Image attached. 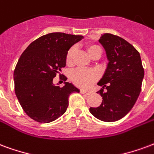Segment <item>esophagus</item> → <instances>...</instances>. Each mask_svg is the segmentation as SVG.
<instances>
[{"label":"esophagus","mask_w":154,"mask_h":154,"mask_svg":"<svg viewBox=\"0 0 154 154\" xmlns=\"http://www.w3.org/2000/svg\"><path fill=\"white\" fill-rule=\"evenodd\" d=\"M79 92H80V94H85V95H88V94H90V93H89L88 91L84 90V89H80V91H79Z\"/></svg>","instance_id":"obj_1"}]
</instances>
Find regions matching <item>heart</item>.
<instances>
[{"instance_id": "b5f03b06", "label": "heart", "mask_w": 154, "mask_h": 154, "mask_svg": "<svg viewBox=\"0 0 154 154\" xmlns=\"http://www.w3.org/2000/svg\"><path fill=\"white\" fill-rule=\"evenodd\" d=\"M87 51L89 54V56H92L93 54L97 51H101L99 47L97 45L89 44L86 47ZM75 54V48L72 47L67 51L66 56V63L68 66H70L72 64L73 57ZM98 73L95 69H75L70 74V80L73 84L79 88H90L98 79Z\"/></svg>"}]
</instances>
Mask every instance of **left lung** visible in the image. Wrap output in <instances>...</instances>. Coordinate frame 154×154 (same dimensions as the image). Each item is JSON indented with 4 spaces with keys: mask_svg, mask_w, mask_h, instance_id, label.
Segmentation results:
<instances>
[{
    "mask_svg": "<svg viewBox=\"0 0 154 154\" xmlns=\"http://www.w3.org/2000/svg\"><path fill=\"white\" fill-rule=\"evenodd\" d=\"M99 42L105 48L109 63L97 85L103 97L99 106L89 112L103 122H112L124 117L134 106L141 91L144 70L140 52L121 37L103 33Z\"/></svg>",
    "mask_w": 154,
    "mask_h": 154,
    "instance_id": "1",
    "label": "left lung"
}]
</instances>
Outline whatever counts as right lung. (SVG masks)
Listing matches in <instances>:
<instances>
[{
  "mask_svg": "<svg viewBox=\"0 0 154 154\" xmlns=\"http://www.w3.org/2000/svg\"><path fill=\"white\" fill-rule=\"evenodd\" d=\"M82 38L81 35L51 32L31 42L20 56L14 71V92L30 118L40 123L53 122L66 112L69 95L79 92L71 83L60 87L52 81L66 66L68 50Z\"/></svg>",
  "mask_w": 154,
  "mask_h": 154,
  "instance_id": "1",
  "label": "right lung"
}]
</instances>
